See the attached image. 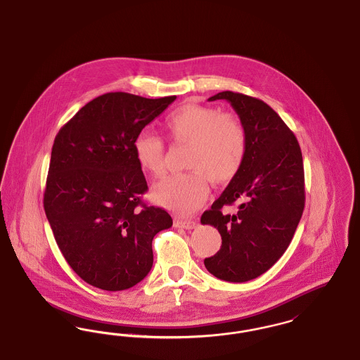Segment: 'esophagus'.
Instances as JSON below:
<instances>
[{"label":"esophagus","instance_id":"1","mask_svg":"<svg viewBox=\"0 0 360 360\" xmlns=\"http://www.w3.org/2000/svg\"><path fill=\"white\" fill-rule=\"evenodd\" d=\"M174 225L176 226V228H185V229H193L197 223L195 221H191V220H188V221H182V220H175L174 221Z\"/></svg>","mask_w":360,"mask_h":360}]
</instances>
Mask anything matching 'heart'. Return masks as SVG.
Here are the masks:
<instances>
[{"mask_svg": "<svg viewBox=\"0 0 360 360\" xmlns=\"http://www.w3.org/2000/svg\"><path fill=\"white\" fill-rule=\"evenodd\" d=\"M172 143L188 146L185 174L172 175L153 190L155 202L172 213H193L207 197V179L214 185L232 181L247 151L245 128L233 113H220L213 106L184 103L163 121ZM135 155L141 169L155 178L166 172V151L160 137L143 132L136 137Z\"/></svg>", "mask_w": 360, "mask_h": 360, "instance_id": "obj_1", "label": "heart"}]
</instances>
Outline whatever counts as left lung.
Here are the masks:
<instances>
[{
	"instance_id": "obj_1",
	"label": "left lung",
	"mask_w": 360,
	"mask_h": 360,
	"mask_svg": "<svg viewBox=\"0 0 360 360\" xmlns=\"http://www.w3.org/2000/svg\"><path fill=\"white\" fill-rule=\"evenodd\" d=\"M245 128L247 151L239 174L201 216L219 229L221 248L204 260L206 270L226 282H247L266 273L288 250L305 206L300 144L273 108L254 97L221 91ZM239 202L235 215L224 205Z\"/></svg>"
}]
</instances>
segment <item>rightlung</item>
Instances as JSON below:
<instances>
[{"label":"right lung","instance_id":"right-lung-1","mask_svg":"<svg viewBox=\"0 0 360 360\" xmlns=\"http://www.w3.org/2000/svg\"><path fill=\"white\" fill-rule=\"evenodd\" d=\"M175 98L106 93L55 137L46 216L70 267L94 288L125 290L143 281L154 263L155 235L172 225L165 209L140 200L148 186L134 144Z\"/></svg>","mask_w":360,"mask_h":360}]
</instances>
